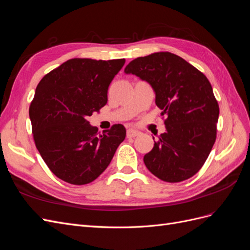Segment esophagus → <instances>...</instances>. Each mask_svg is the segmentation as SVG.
Here are the masks:
<instances>
[{"instance_id":"esophagus-1","label":"esophagus","mask_w":250,"mask_h":250,"mask_svg":"<svg viewBox=\"0 0 250 250\" xmlns=\"http://www.w3.org/2000/svg\"><path fill=\"white\" fill-rule=\"evenodd\" d=\"M126 134H127V138H134V137H138L140 132L138 130H134V129H128Z\"/></svg>"}]
</instances>
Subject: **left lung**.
<instances>
[{"instance_id":"1","label":"left lung","mask_w":250,"mask_h":250,"mask_svg":"<svg viewBox=\"0 0 250 250\" xmlns=\"http://www.w3.org/2000/svg\"><path fill=\"white\" fill-rule=\"evenodd\" d=\"M124 72L149 83L161 115L167 117L166 132L144 156L147 169L167 183L192 177L206 163L216 141L219 105L209 81L184 58L169 52L135 58Z\"/></svg>"}]
</instances>
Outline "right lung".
I'll return each mask as SVG.
<instances>
[{"instance_id": "add662e5", "label": "right lung", "mask_w": 250, "mask_h": 250, "mask_svg": "<svg viewBox=\"0 0 250 250\" xmlns=\"http://www.w3.org/2000/svg\"><path fill=\"white\" fill-rule=\"evenodd\" d=\"M125 59L74 58L36 86L29 108L37 150L55 175L72 185L92 183L126 137L123 125L98 132L86 120L107 103V90Z\"/></svg>"}]
</instances>
